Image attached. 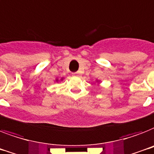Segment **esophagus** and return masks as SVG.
Wrapping results in <instances>:
<instances>
[{"label":"esophagus","mask_w":154,"mask_h":154,"mask_svg":"<svg viewBox=\"0 0 154 154\" xmlns=\"http://www.w3.org/2000/svg\"><path fill=\"white\" fill-rule=\"evenodd\" d=\"M72 75H73V76H78L79 73H78V72H73V73H72Z\"/></svg>","instance_id":"34e87169"}]
</instances>
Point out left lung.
Returning a JSON list of instances; mask_svg holds the SVG:
<instances>
[{"label": "left lung", "mask_w": 154, "mask_h": 154, "mask_svg": "<svg viewBox=\"0 0 154 154\" xmlns=\"http://www.w3.org/2000/svg\"><path fill=\"white\" fill-rule=\"evenodd\" d=\"M96 82H97V83H99V82H100V81L98 80V79H96Z\"/></svg>", "instance_id": "left-lung-1"}]
</instances>
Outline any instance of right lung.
<instances>
[{"label": "right lung", "instance_id": "right-lung-1", "mask_svg": "<svg viewBox=\"0 0 154 154\" xmlns=\"http://www.w3.org/2000/svg\"><path fill=\"white\" fill-rule=\"evenodd\" d=\"M63 79H64V78H61V79H58V78H56V79H55V82L58 83V82H60V81H63Z\"/></svg>", "mask_w": 154, "mask_h": 154}]
</instances>
